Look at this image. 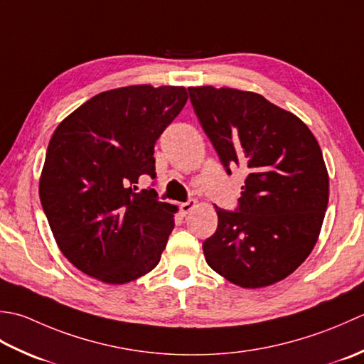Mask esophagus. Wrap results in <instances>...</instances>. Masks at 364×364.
<instances>
[{
    "label": "esophagus",
    "mask_w": 364,
    "mask_h": 364,
    "mask_svg": "<svg viewBox=\"0 0 364 364\" xmlns=\"http://www.w3.org/2000/svg\"><path fill=\"white\" fill-rule=\"evenodd\" d=\"M196 207V201L195 199H188L187 203H182L181 204V212L183 213V215H187V213H190L193 209H195Z\"/></svg>",
    "instance_id": "esophagus-1"
}]
</instances>
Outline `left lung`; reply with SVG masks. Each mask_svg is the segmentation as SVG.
<instances>
[{
    "label": "left lung",
    "mask_w": 364,
    "mask_h": 364,
    "mask_svg": "<svg viewBox=\"0 0 364 364\" xmlns=\"http://www.w3.org/2000/svg\"><path fill=\"white\" fill-rule=\"evenodd\" d=\"M191 105L231 174L242 168L239 209L215 205L218 228L203 243L205 262L245 289L275 284L305 262L328 204V173L317 139L291 111L261 94L188 87Z\"/></svg>",
    "instance_id": "obj_1"
}]
</instances>
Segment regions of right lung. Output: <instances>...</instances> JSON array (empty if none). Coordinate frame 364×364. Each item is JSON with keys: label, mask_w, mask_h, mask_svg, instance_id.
<instances>
[{"label": "right lung", "mask_w": 364, "mask_h": 364, "mask_svg": "<svg viewBox=\"0 0 364 364\" xmlns=\"http://www.w3.org/2000/svg\"><path fill=\"white\" fill-rule=\"evenodd\" d=\"M187 100L183 86L117 87L56 127L39 196L59 250L86 275L125 284L160 262L177 205L136 183L155 177V141Z\"/></svg>", "instance_id": "add662e5"}]
</instances>
